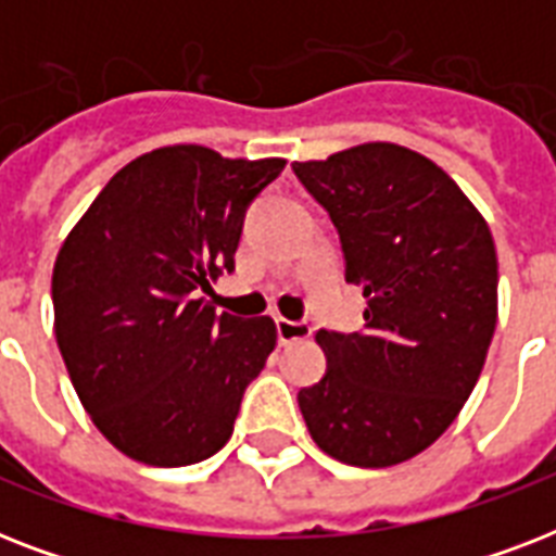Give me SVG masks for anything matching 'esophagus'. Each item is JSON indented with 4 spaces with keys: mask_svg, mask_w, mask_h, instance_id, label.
<instances>
[{
    "mask_svg": "<svg viewBox=\"0 0 556 556\" xmlns=\"http://www.w3.org/2000/svg\"><path fill=\"white\" fill-rule=\"evenodd\" d=\"M312 323L308 320H288V317H277V334L279 343L288 346V343H296V340L312 338Z\"/></svg>",
    "mask_w": 556,
    "mask_h": 556,
    "instance_id": "esophagus-1",
    "label": "esophagus"
}]
</instances>
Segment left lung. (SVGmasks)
<instances>
[{"label":"left lung","mask_w":556,"mask_h":556,"mask_svg":"<svg viewBox=\"0 0 556 556\" xmlns=\"http://www.w3.org/2000/svg\"><path fill=\"white\" fill-rule=\"evenodd\" d=\"M296 178L338 227L366 329L317 331L320 383L300 413L323 453L392 467L427 450L482 375L496 329V248L453 178L397 143L296 161Z\"/></svg>","instance_id":"left-lung-1"}]
</instances>
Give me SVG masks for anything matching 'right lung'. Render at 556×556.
<instances>
[{
    "instance_id": "obj_1",
    "label": "right lung",
    "mask_w": 556,
    "mask_h": 556,
    "mask_svg": "<svg viewBox=\"0 0 556 556\" xmlns=\"http://www.w3.org/2000/svg\"><path fill=\"white\" fill-rule=\"evenodd\" d=\"M282 159L161 147L112 176L56 253L54 334L91 421L124 456L185 467L225 447L277 346L270 317L204 300Z\"/></svg>"
}]
</instances>
